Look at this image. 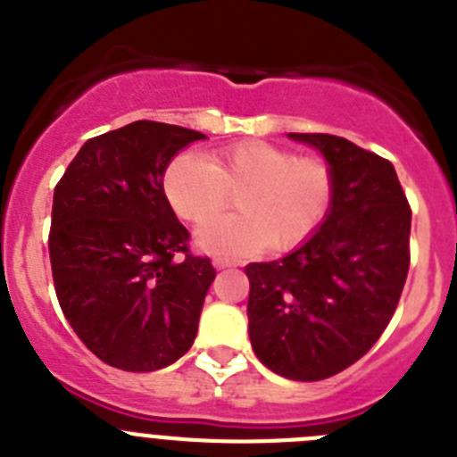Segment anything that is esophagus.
Returning a JSON list of instances; mask_svg holds the SVG:
<instances>
[{"instance_id": "1", "label": "esophagus", "mask_w": 457, "mask_h": 457, "mask_svg": "<svg viewBox=\"0 0 457 457\" xmlns=\"http://www.w3.org/2000/svg\"><path fill=\"white\" fill-rule=\"evenodd\" d=\"M212 265H215L217 270H226V268H236V261H231V258H212Z\"/></svg>"}]
</instances>
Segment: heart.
Segmentation results:
<instances>
[{
  "label": "heart",
  "instance_id": "b5f03b06",
  "mask_svg": "<svg viewBox=\"0 0 457 457\" xmlns=\"http://www.w3.org/2000/svg\"><path fill=\"white\" fill-rule=\"evenodd\" d=\"M180 220L203 224L238 192L237 216L201 226L196 245L210 253L252 256L263 247L290 252L316 236L334 204V173L320 157L295 155L270 141L247 139L208 157L180 153L162 176Z\"/></svg>",
  "mask_w": 457,
  "mask_h": 457
}]
</instances>
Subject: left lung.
I'll return each instance as SVG.
<instances>
[{
    "label": "left lung",
    "instance_id": "1",
    "mask_svg": "<svg viewBox=\"0 0 457 457\" xmlns=\"http://www.w3.org/2000/svg\"><path fill=\"white\" fill-rule=\"evenodd\" d=\"M325 155L334 204L300 249L249 263V338L281 378L316 382L364 357L394 316L410 270L411 210L389 160L353 141L290 132Z\"/></svg>",
    "mask_w": 457,
    "mask_h": 457
}]
</instances>
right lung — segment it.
Returning a JSON list of instances; mask_svg holds the SVG:
<instances>
[{"mask_svg": "<svg viewBox=\"0 0 457 457\" xmlns=\"http://www.w3.org/2000/svg\"><path fill=\"white\" fill-rule=\"evenodd\" d=\"M199 139L180 125L135 120L88 139L54 187L56 300L79 341L114 369H164L199 329L217 272L189 253L162 189L171 157Z\"/></svg>", "mask_w": 457, "mask_h": 457, "instance_id": "right-lung-1", "label": "right lung"}]
</instances>
